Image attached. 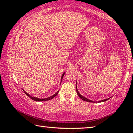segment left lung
I'll return each mask as SVG.
<instances>
[{
  "mask_svg": "<svg viewBox=\"0 0 133 133\" xmlns=\"http://www.w3.org/2000/svg\"><path fill=\"white\" fill-rule=\"evenodd\" d=\"M76 91H77V95L80 97V98H81V99H82L83 100H84V101H85V102H91V103H93V101H91V100H89V99H87V98H85V97H84V96H82L81 95V94L79 93V92L78 91V90H77V85H76ZM109 98H106V99H104V100H101V101H98V102H105V101H107V100H109Z\"/></svg>",
  "mask_w": 133,
  "mask_h": 133,
  "instance_id": "obj_1",
  "label": "left lung"
}]
</instances>
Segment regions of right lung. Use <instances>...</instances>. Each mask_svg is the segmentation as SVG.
<instances>
[{
    "label": "right lung",
    "mask_w": 133,
    "mask_h": 133,
    "mask_svg": "<svg viewBox=\"0 0 133 133\" xmlns=\"http://www.w3.org/2000/svg\"><path fill=\"white\" fill-rule=\"evenodd\" d=\"M64 74H65V73H64L62 75V77L61 80H62V78H63V76H64ZM23 91L24 92V93H25V94H26L27 96H29V97H30L31 99H32V100L36 101V102H43H43H44V101H48V100H51V99L53 98L54 97H56V96H57L58 93V91L57 92V93L54 94V95L51 96H50V97H48V98H37V97H32V96H30V95H29V94H28V93H27L24 90H23Z\"/></svg>",
    "instance_id": "1"
}]
</instances>
